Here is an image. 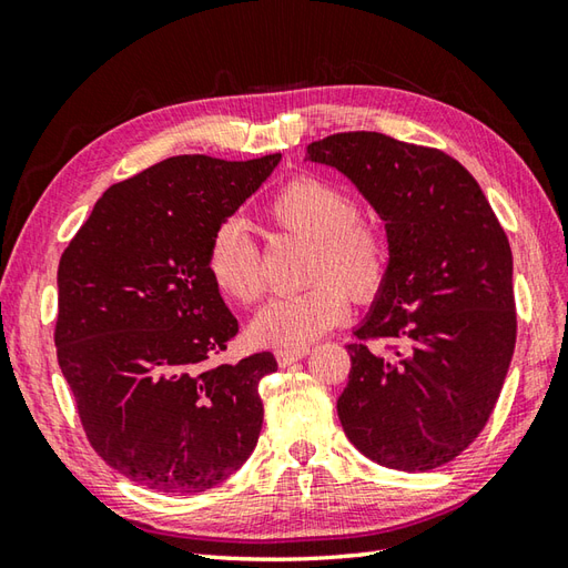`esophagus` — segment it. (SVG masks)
Returning a JSON list of instances; mask_svg holds the SVG:
<instances>
[{
    "label": "esophagus",
    "mask_w": 568,
    "mask_h": 568,
    "mask_svg": "<svg viewBox=\"0 0 568 568\" xmlns=\"http://www.w3.org/2000/svg\"><path fill=\"white\" fill-rule=\"evenodd\" d=\"M307 354H310V346H293V348H277L275 358H277V364H281V366L285 368V366L295 364V361L305 358Z\"/></svg>",
    "instance_id": "obj_1"
}]
</instances>
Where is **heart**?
Returning <instances> with one entry per match:
<instances>
[{
    "mask_svg": "<svg viewBox=\"0 0 568 568\" xmlns=\"http://www.w3.org/2000/svg\"><path fill=\"white\" fill-rule=\"evenodd\" d=\"M275 226L312 241L303 291L275 295L251 322L253 339L275 346H303L336 327L356 300L378 295L390 265V248L378 226L358 220V204L332 183L297 178L268 204ZM207 273L224 295L241 305L263 291L256 246L239 222L214 229L207 246Z\"/></svg>",
    "mask_w": 568,
    "mask_h": 568,
    "instance_id": "b5f03b06",
    "label": "heart"
}]
</instances>
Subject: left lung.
<instances>
[{"label":"left lung","instance_id":"8db88e82","mask_svg":"<svg viewBox=\"0 0 568 568\" xmlns=\"http://www.w3.org/2000/svg\"><path fill=\"white\" fill-rule=\"evenodd\" d=\"M307 161L342 171L388 232V275L346 346V437L395 470L449 464L486 427L515 352L508 234L474 175L439 149L346 131L310 143Z\"/></svg>","mask_w":568,"mask_h":568}]
</instances>
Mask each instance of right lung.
I'll use <instances>...</instances> for the list:
<instances>
[{
	"instance_id": "obj_1",
	"label": "right lung",
	"mask_w": 568,
	"mask_h": 568,
	"mask_svg": "<svg viewBox=\"0 0 568 568\" xmlns=\"http://www.w3.org/2000/svg\"><path fill=\"white\" fill-rule=\"evenodd\" d=\"M277 163L173 155L106 190L60 256L58 364L92 449L134 484L202 493L258 442V383L277 364H212L239 322L204 258Z\"/></svg>"
}]
</instances>
